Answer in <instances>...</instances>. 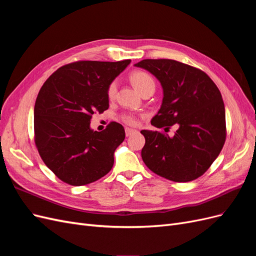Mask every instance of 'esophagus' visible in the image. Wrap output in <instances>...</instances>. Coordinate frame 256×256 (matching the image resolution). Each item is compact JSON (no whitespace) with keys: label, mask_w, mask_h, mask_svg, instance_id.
Here are the masks:
<instances>
[{"label":"esophagus","mask_w":256,"mask_h":256,"mask_svg":"<svg viewBox=\"0 0 256 256\" xmlns=\"http://www.w3.org/2000/svg\"><path fill=\"white\" fill-rule=\"evenodd\" d=\"M125 132H126V136H130L132 134L136 132V130L131 129V128H126V129H125Z\"/></svg>","instance_id":"1"}]
</instances>
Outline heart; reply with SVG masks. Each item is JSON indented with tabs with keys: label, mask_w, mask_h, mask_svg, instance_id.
Instances as JSON below:
<instances>
[{
	"label": "heart",
	"mask_w": 256,
	"mask_h": 256,
	"mask_svg": "<svg viewBox=\"0 0 256 256\" xmlns=\"http://www.w3.org/2000/svg\"><path fill=\"white\" fill-rule=\"evenodd\" d=\"M130 81L141 95H143L146 92L154 90V88H156V83H154L152 76H150L148 74H146L144 72H134L131 74ZM116 90H118V84H116V81H113L109 84V86H108V90H106L108 98L110 100L114 99L116 95ZM120 118L124 122H126L127 125L134 126L136 124V118L134 114H130V113L122 114L120 116Z\"/></svg>",
	"instance_id": "1"
}]
</instances>
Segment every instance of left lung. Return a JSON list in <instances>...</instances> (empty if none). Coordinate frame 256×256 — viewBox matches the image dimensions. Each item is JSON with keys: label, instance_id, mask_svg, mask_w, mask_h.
Listing matches in <instances>:
<instances>
[{"label": "left lung", "instance_id": "left-lung-1", "mask_svg": "<svg viewBox=\"0 0 256 256\" xmlns=\"http://www.w3.org/2000/svg\"><path fill=\"white\" fill-rule=\"evenodd\" d=\"M152 74L164 88V99L152 125L164 131L178 127L173 137L142 130V159L157 175L176 182L202 176L219 156L226 138V109L221 92L196 67L174 60H143L136 64Z\"/></svg>", "mask_w": 256, "mask_h": 256}]
</instances>
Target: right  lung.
Segmentation results:
<instances>
[{"label":"right lung","instance_id":"1","mask_svg":"<svg viewBox=\"0 0 256 256\" xmlns=\"http://www.w3.org/2000/svg\"><path fill=\"white\" fill-rule=\"evenodd\" d=\"M130 62H74L53 72L38 92L35 144L44 164L62 182L84 186L111 171L125 130L111 122L99 132L90 124L95 113L108 110V86Z\"/></svg>","mask_w":256,"mask_h":256}]
</instances>
